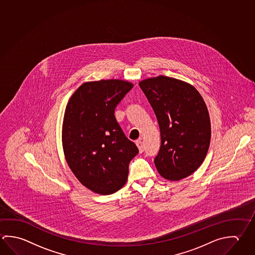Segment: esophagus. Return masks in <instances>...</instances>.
<instances>
[{
    "instance_id": "1",
    "label": "esophagus",
    "mask_w": 255,
    "mask_h": 255,
    "mask_svg": "<svg viewBox=\"0 0 255 255\" xmlns=\"http://www.w3.org/2000/svg\"><path fill=\"white\" fill-rule=\"evenodd\" d=\"M136 145H137V147H138V151L139 153H142L144 151V145H143V142L140 140V139H138V140H136Z\"/></svg>"
}]
</instances>
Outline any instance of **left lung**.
I'll return each mask as SVG.
<instances>
[{
    "instance_id": "8db88e82",
    "label": "left lung",
    "mask_w": 255,
    "mask_h": 255,
    "mask_svg": "<svg viewBox=\"0 0 255 255\" xmlns=\"http://www.w3.org/2000/svg\"><path fill=\"white\" fill-rule=\"evenodd\" d=\"M138 85L160 129L156 169L170 181L187 177L200 167L210 147L211 128L204 100L193 86L170 77L149 78Z\"/></svg>"
}]
</instances>
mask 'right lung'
I'll return each instance as SVG.
<instances>
[{"mask_svg":"<svg viewBox=\"0 0 255 255\" xmlns=\"http://www.w3.org/2000/svg\"><path fill=\"white\" fill-rule=\"evenodd\" d=\"M133 84L121 80L86 82L73 93L64 113L63 152L85 187L112 194L127 181L130 160L138 153L115 117L117 105Z\"/></svg>","mask_w":255,"mask_h":255,"instance_id":"right-lung-1","label":"right lung"}]
</instances>
